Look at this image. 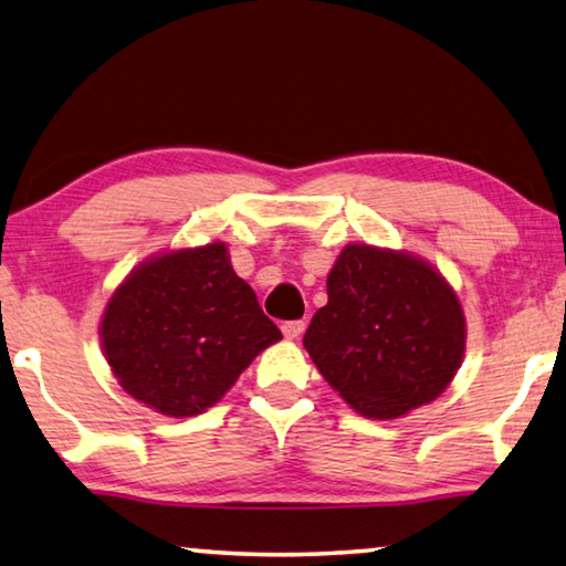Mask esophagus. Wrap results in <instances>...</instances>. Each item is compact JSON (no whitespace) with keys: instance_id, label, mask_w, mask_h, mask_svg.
Wrapping results in <instances>:
<instances>
[{"instance_id":"34e87169","label":"esophagus","mask_w":566,"mask_h":566,"mask_svg":"<svg viewBox=\"0 0 566 566\" xmlns=\"http://www.w3.org/2000/svg\"><path fill=\"white\" fill-rule=\"evenodd\" d=\"M304 327H306V324L300 322V319H296V322H284L282 324V334H284L286 339H300Z\"/></svg>"}]
</instances>
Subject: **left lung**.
<instances>
[{"mask_svg": "<svg viewBox=\"0 0 566 566\" xmlns=\"http://www.w3.org/2000/svg\"><path fill=\"white\" fill-rule=\"evenodd\" d=\"M327 296L304 349L361 417H405L442 395L462 367L464 310L421 256L347 244L327 276Z\"/></svg>", "mask_w": 566, "mask_h": 566, "instance_id": "obj_1", "label": "left lung"}]
</instances>
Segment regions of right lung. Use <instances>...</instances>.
I'll return each instance as SVG.
<instances>
[{
    "label": "right lung",
    "instance_id": "add662e5",
    "mask_svg": "<svg viewBox=\"0 0 566 566\" xmlns=\"http://www.w3.org/2000/svg\"><path fill=\"white\" fill-rule=\"evenodd\" d=\"M282 339L224 242L167 249L124 276L99 322L119 387L165 417L214 407L256 354Z\"/></svg>",
    "mask_w": 566,
    "mask_h": 566
}]
</instances>
